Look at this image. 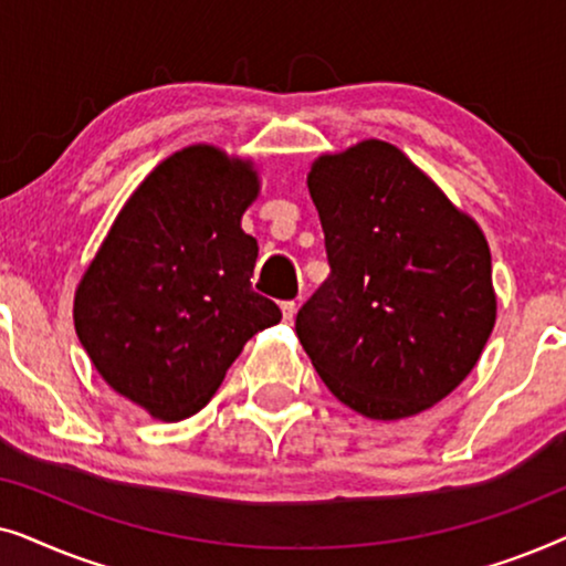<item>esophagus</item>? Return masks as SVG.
<instances>
[{
  "label": "esophagus",
  "mask_w": 566,
  "mask_h": 566,
  "mask_svg": "<svg viewBox=\"0 0 566 566\" xmlns=\"http://www.w3.org/2000/svg\"><path fill=\"white\" fill-rule=\"evenodd\" d=\"M296 301H283V319L285 322H293V316H296Z\"/></svg>",
  "instance_id": "1"
}]
</instances>
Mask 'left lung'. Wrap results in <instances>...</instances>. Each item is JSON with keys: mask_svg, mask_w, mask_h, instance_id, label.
I'll return each instance as SVG.
<instances>
[{"mask_svg": "<svg viewBox=\"0 0 566 566\" xmlns=\"http://www.w3.org/2000/svg\"><path fill=\"white\" fill-rule=\"evenodd\" d=\"M329 277L296 335L327 389L370 420L446 399L476 366L497 298L490 247L407 154L360 142L308 172Z\"/></svg>", "mask_w": 566, "mask_h": 566, "instance_id": "8db88e82", "label": "left lung"}]
</instances>
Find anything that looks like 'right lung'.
Segmentation results:
<instances>
[{
  "label": "right lung",
  "mask_w": 566,
  "mask_h": 566,
  "mask_svg": "<svg viewBox=\"0 0 566 566\" xmlns=\"http://www.w3.org/2000/svg\"><path fill=\"white\" fill-rule=\"evenodd\" d=\"M252 161L216 146L172 154L138 185L74 296V327L97 374L157 420L203 409L252 335L281 308L252 291Z\"/></svg>",
  "instance_id": "add662e5"
}]
</instances>
